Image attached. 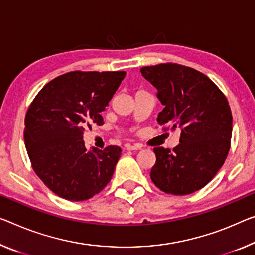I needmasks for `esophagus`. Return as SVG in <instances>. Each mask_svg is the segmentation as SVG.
I'll return each instance as SVG.
<instances>
[{"mask_svg":"<svg viewBox=\"0 0 255 255\" xmlns=\"http://www.w3.org/2000/svg\"><path fill=\"white\" fill-rule=\"evenodd\" d=\"M125 149L127 150H140V144H125Z\"/></svg>","mask_w":255,"mask_h":255,"instance_id":"1","label":"esophagus"}]
</instances>
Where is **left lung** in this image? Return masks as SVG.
<instances>
[{
	"mask_svg": "<svg viewBox=\"0 0 255 255\" xmlns=\"http://www.w3.org/2000/svg\"><path fill=\"white\" fill-rule=\"evenodd\" d=\"M140 72L157 89L164 106L158 124L181 131L173 150L154 148L152 182L166 194L195 193L214 178L228 155L233 133L228 100L209 77L194 68L160 64Z\"/></svg>",
	"mask_w": 255,
	"mask_h": 255,
	"instance_id": "1",
	"label": "left lung"
}]
</instances>
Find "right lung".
<instances>
[{
	"label": "right lung",
	"mask_w": 255,
	"mask_h": 255,
	"mask_svg": "<svg viewBox=\"0 0 255 255\" xmlns=\"http://www.w3.org/2000/svg\"><path fill=\"white\" fill-rule=\"evenodd\" d=\"M125 72H70L44 85L27 111L26 149L35 173L68 201L93 197L108 185L122 149L84 144V128L103 125L104 112Z\"/></svg>",
	"instance_id": "right-lung-1"
}]
</instances>
